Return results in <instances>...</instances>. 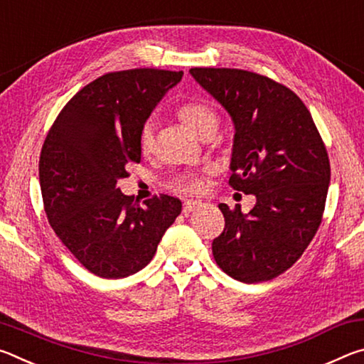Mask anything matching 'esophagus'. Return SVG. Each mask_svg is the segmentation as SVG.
I'll return each mask as SVG.
<instances>
[{"label": "esophagus", "mask_w": 364, "mask_h": 364, "mask_svg": "<svg viewBox=\"0 0 364 364\" xmlns=\"http://www.w3.org/2000/svg\"><path fill=\"white\" fill-rule=\"evenodd\" d=\"M202 205L200 200H186L183 204V213L184 215H189L193 210H196V208H199Z\"/></svg>", "instance_id": "1"}]
</instances>
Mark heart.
<instances>
[{"mask_svg": "<svg viewBox=\"0 0 364 364\" xmlns=\"http://www.w3.org/2000/svg\"><path fill=\"white\" fill-rule=\"evenodd\" d=\"M176 115L186 123L200 139H207L217 133L218 114L210 104L204 101H188L178 106ZM156 146V125L154 122H146L139 132V151L143 156H149ZM184 189L194 191L199 188V181L194 178H186L181 181Z\"/></svg>", "mask_w": 364, "mask_h": 364, "instance_id": "obj_1", "label": "heart"}]
</instances>
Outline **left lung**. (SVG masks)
Instances as JSON below:
<instances>
[{"mask_svg":"<svg viewBox=\"0 0 364 364\" xmlns=\"http://www.w3.org/2000/svg\"><path fill=\"white\" fill-rule=\"evenodd\" d=\"M191 75L234 123L230 184L255 196L249 213L220 204L225 230L213 239L218 267L254 284L284 273L321 225L331 165L300 97L268 77L239 69L194 67Z\"/></svg>","mask_w":364,"mask_h":364,"instance_id":"obj_1","label":"left lung"}]
</instances>
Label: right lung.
<instances>
[{
	"label": "right lung",
	"mask_w": 364,
	"mask_h": 364,
	"mask_svg": "<svg viewBox=\"0 0 364 364\" xmlns=\"http://www.w3.org/2000/svg\"><path fill=\"white\" fill-rule=\"evenodd\" d=\"M183 72H110L78 91L43 144L40 188L49 225L73 257L104 279L138 273L152 260L181 200L133 202L117 188L139 164V132Z\"/></svg>",
	"instance_id": "add662e5"
}]
</instances>
